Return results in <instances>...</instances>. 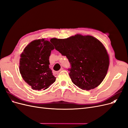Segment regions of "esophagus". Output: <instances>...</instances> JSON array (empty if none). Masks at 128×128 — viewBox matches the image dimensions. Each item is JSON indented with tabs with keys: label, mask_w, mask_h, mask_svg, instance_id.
Wrapping results in <instances>:
<instances>
[{
	"label": "esophagus",
	"mask_w": 128,
	"mask_h": 128,
	"mask_svg": "<svg viewBox=\"0 0 128 128\" xmlns=\"http://www.w3.org/2000/svg\"><path fill=\"white\" fill-rule=\"evenodd\" d=\"M63 69H64V68H61V69H60V70H59V72H56V74H58L59 72H61V71H62V70H63Z\"/></svg>",
	"instance_id": "esophagus-1"
}]
</instances>
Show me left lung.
Segmentation results:
<instances>
[{
  "instance_id": "8db88e82",
  "label": "left lung",
  "mask_w": 128,
  "mask_h": 128,
  "mask_svg": "<svg viewBox=\"0 0 128 128\" xmlns=\"http://www.w3.org/2000/svg\"><path fill=\"white\" fill-rule=\"evenodd\" d=\"M56 50L66 56L70 64L69 75L79 88L90 90L101 83L110 64L109 56L99 40L77 34L66 39L52 38Z\"/></svg>"
}]
</instances>
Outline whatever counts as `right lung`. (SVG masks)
Wrapping results in <instances>:
<instances>
[{
  "mask_svg": "<svg viewBox=\"0 0 128 128\" xmlns=\"http://www.w3.org/2000/svg\"><path fill=\"white\" fill-rule=\"evenodd\" d=\"M54 49L50 42L42 38L30 42L21 54L19 70L33 90H45L56 81L49 68V57Z\"/></svg>",
  "mask_w": 128,
  "mask_h": 128,
  "instance_id": "add662e5",
  "label": "right lung"
}]
</instances>
